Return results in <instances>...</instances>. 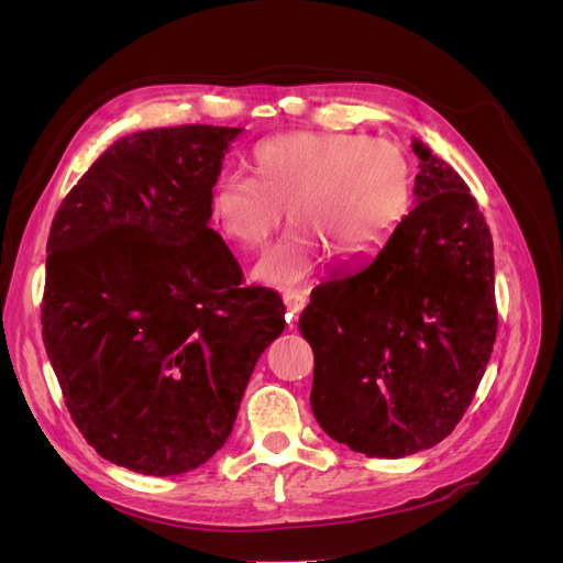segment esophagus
Instances as JSON below:
<instances>
[{"mask_svg": "<svg viewBox=\"0 0 563 563\" xmlns=\"http://www.w3.org/2000/svg\"><path fill=\"white\" fill-rule=\"evenodd\" d=\"M305 302H308V298H305V294H300V291H288V294H284L286 321H288V323H294V321L300 317V312H302V308H305Z\"/></svg>", "mask_w": 563, "mask_h": 563, "instance_id": "1", "label": "esophagus"}]
</instances>
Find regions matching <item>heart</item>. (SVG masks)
<instances>
[{
    "label": "heart",
    "instance_id": "heart-1",
    "mask_svg": "<svg viewBox=\"0 0 563 563\" xmlns=\"http://www.w3.org/2000/svg\"><path fill=\"white\" fill-rule=\"evenodd\" d=\"M251 174L223 176L211 192V225L240 255L261 253L284 223L294 230L253 267L258 284L298 291L323 255L366 261L399 228L411 203L404 152L362 133L302 131L255 145Z\"/></svg>",
    "mask_w": 563,
    "mask_h": 563
}]
</instances>
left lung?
Returning a JSON list of instances; mask_svg holds the SVG:
<instances>
[{
	"label": "left lung",
	"mask_w": 563,
	"mask_h": 563,
	"mask_svg": "<svg viewBox=\"0 0 563 563\" xmlns=\"http://www.w3.org/2000/svg\"><path fill=\"white\" fill-rule=\"evenodd\" d=\"M416 207L366 267L300 314L312 413L338 444L404 457L446 439L498 331L493 240L470 187L413 141Z\"/></svg>",
	"instance_id": "8db88e82"
}]
</instances>
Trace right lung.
Wrapping results in <instances>:
<instances>
[{"mask_svg":"<svg viewBox=\"0 0 563 563\" xmlns=\"http://www.w3.org/2000/svg\"><path fill=\"white\" fill-rule=\"evenodd\" d=\"M244 129L187 124L114 141L60 203L42 335L84 439L131 472H190L223 449L282 298L242 286L209 201Z\"/></svg>","mask_w":563,"mask_h":563,"instance_id":"1","label":"right lung"}]
</instances>
